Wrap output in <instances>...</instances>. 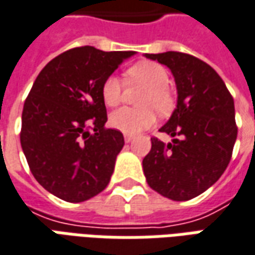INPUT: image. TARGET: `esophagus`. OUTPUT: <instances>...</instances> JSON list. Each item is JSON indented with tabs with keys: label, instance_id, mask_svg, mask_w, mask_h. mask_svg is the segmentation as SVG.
<instances>
[{
	"label": "esophagus",
	"instance_id": "1",
	"mask_svg": "<svg viewBox=\"0 0 255 255\" xmlns=\"http://www.w3.org/2000/svg\"><path fill=\"white\" fill-rule=\"evenodd\" d=\"M132 139H133V138L131 136V135H124V140H126L127 143H128V142H131Z\"/></svg>",
	"mask_w": 255,
	"mask_h": 255
}]
</instances>
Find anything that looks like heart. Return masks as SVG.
<instances>
[{"mask_svg": "<svg viewBox=\"0 0 255 255\" xmlns=\"http://www.w3.org/2000/svg\"><path fill=\"white\" fill-rule=\"evenodd\" d=\"M128 84L143 85L145 91L139 98L143 108H122L115 110L109 117V123L115 129L128 135H136L156 123L154 109L158 115H168L175 106L174 94L168 88L170 76L164 66L152 60H143L131 66L126 72ZM102 99L106 106L115 108L123 99V83L116 76L105 78L101 88Z\"/></svg>", "mask_w": 255, "mask_h": 255, "instance_id": "heart-1", "label": "heart"}]
</instances>
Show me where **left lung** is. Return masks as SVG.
I'll return each mask as SVG.
<instances>
[{
    "instance_id": "1",
    "label": "left lung",
    "mask_w": 255,
    "mask_h": 255,
    "mask_svg": "<svg viewBox=\"0 0 255 255\" xmlns=\"http://www.w3.org/2000/svg\"><path fill=\"white\" fill-rule=\"evenodd\" d=\"M145 56L167 66L175 78L177 109L160 131L179 136L168 145L150 139L142 161L146 181L171 200H189L217 182L231 161L238 136L233 98L218 73L189 53Z\"/></svg>"
}]
</instances>
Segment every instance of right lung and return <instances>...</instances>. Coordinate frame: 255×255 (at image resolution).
<instances>
[{"label":"right lung","instance_id":"1","mask_svg":"<svg viewBox=\"0 0 255 255\" xmlns=\"http://www.w3.org/2000/svg\"><path fill=\"white\" fill-rule=\"evenodd\" d=\"M133 53L73 48L53 58L28 92L22 113L23 153L37 182L65 202H85L109 183L124 136L105 127L101 88Z\"/></svg>","mask_w":255,"mask_h":255}]
</instances>
